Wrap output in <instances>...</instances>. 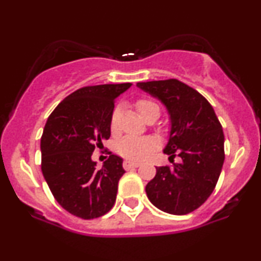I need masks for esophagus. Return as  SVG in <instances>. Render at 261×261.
I'll list each match as a JSON object with an SVG mask.
<instances>
[{"instance_id": "1", "label": "esophagus", "mask_w": 261, "mask_h": 261, "mask_svg": "<svg viewBox=\"0 0 261 261\" xmlns=\"http://www.w3.org/2000/svg\"><path fill=\"white\" fill-rule=\"evenodd\" d=\"M140 166V163H135V162H130V161H124V163H122V167H124V169H133V168H137V167Z\"/></svg>"}]
</instances>
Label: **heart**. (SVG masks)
I'll return each mask as SVG.
<instances>
[{
    "mask_svg": "<svg viewBox=\"0 0 261 261\" xmlns=\"http://www.w3.org/2000/svg\"><path fill=\"white\" fill-rule=\"evenodd\" d=\"M136 108L137 112L145 120H147L151 116H157V118L160 116V107L149 99H139L136 101ZM118 121L119 110L115 109L110 119V128L113 133H115L118 128ZM155 147H157V142L151 137L126 136L116 143V152L128 161L139 162L145 160Z\"/></svg>",
    "mask_w": 261,
    "mask_h": 261,
    "instance_id": "1",
    "label": "heart"
}]
</instances>
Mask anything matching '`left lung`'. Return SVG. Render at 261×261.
<instances>
[{
  "label": "left lung",
  "instance_id": "obj_1",
  "mask_svg": "<svg viewBox=\"0 0 261 261\" xmlns=\"http://www.w3.org/2000/svg\"><path fill=\"white\" fill-rule=\"evenodd\" d=\"M137 87L158 98L172 121L164 153L180 163L157 167L146 193L157 208L187 215L199 208L216 187L224 162V135L214 108L196 89L175 79L139 82Z\"/></svg>",
  "mask_w": 261,
  "mask_h": 261
}]
</instances>
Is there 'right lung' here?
<instances>
[{
	"label": "right lung",
	"mask_w": 261,
	"mask_h": 261,
	"mask_svg": "<svg viewBox=\"0 0 261 261\" xmlns=\"http://www.w3.org/2000/svg\"><path fill=\"white\" fill-rule=\"evenodd\" d=\"M131 83L87 86L54 109L40 141L41 172L54 197L73 216L92 220L115 203L124 175L122 158L109 152L100 169L92 161L95 147L110 137L115 99Z\"/></svg>",
	"instance_id": "obj_1"
}]
</instances>
